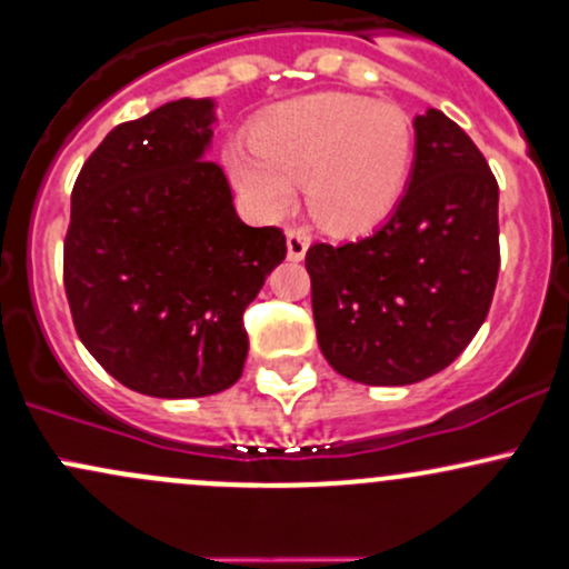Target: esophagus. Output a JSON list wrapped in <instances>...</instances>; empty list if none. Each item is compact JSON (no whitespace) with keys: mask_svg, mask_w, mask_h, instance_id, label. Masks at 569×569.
Returning <instances> with one entry per match:
<instances>
[{"mask_svg":"<svg viewBox=\"0 0 569 569\" xmlns=\"http://www.w3.org/2000/svg\"><path fill=\"white\" fill-rule=\"evenodd\" d=\"M308 248H310V234L305 232V229H297V227L286 229V251H289L291 261H302L305 253H308Z\"/></svg>","mask_w":569,"mask_h":569,"instance_id":"1","label":"esophagus"}]
</instances>
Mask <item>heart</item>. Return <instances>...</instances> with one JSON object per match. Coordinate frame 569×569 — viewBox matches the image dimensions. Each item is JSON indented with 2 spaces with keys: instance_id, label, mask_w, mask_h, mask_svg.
Masks as SVG:
<instances>
[{
  "instance_id": "b5f03b06",
  "label": "heart",
  "mask_w": 569,
  "mask_h": 569,
  "mask_svg": "<svg viewBox=\"0 0 569 569\" xmlns=\"http://www.w3.org/2000/svg\"><path fill=\"white\" fill-rule=\"evenodd\" d=\"M251 146L227 148V170L261 216L291 208L308 183L323 227L361 232L395 210L413 161L405 110L351 93H316L286 104L253 129Z\"/></svg>"
}]
</instances>
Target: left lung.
<instances>
[{
    "label": "left lung",
    "mask_w": 569,
    "mask_h": 569,
    "mask_svg": "<svg viewBox=\"0 0 569 569\" xmlns=\"http://www.w3.org/2000/svg\"><path fill=\"white\" fill-rule=\"evenodd\" d=\"M408 189L391 216L346 246L305 256L321 353L342 378L408 386L470 346L499 272L497 180L446 112L413 118Z\"/></svg>",
    "instance_id": "1"
}]
</instances>
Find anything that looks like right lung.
I'll list each match as a JSON object with an SVG mask.
<instances>
[{
    "mask_svg": "<svg viewBox=\"0 0 569 569\" xmlns=\"http://www.w3.org/2000/svg\"><path fill=\"white\" fill-rule=\"evenodd\" d=\"M216 99H178L116 127L72 189L64 289L89 353L159 399L210 397L242 376V313L286 237L240 221L208 161Z\"/></svg>",
    "mask_w": 569,
    "mask_h": 569,
    "instance_id": "1",
    "label": "right lung"
}]
</instances>
